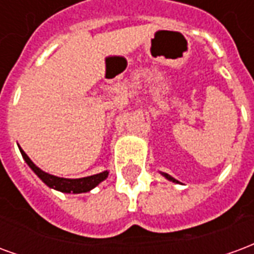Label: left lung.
<instances>
[{
	"mask_svg": "<svg viewBox=\"0 0 254 254\" xmlns=\"http://www.w3.org/2000/svg\"><path fill=\"white\" fill-rule=\"evenodd\" d=\"M163 176H165L166 178H167V180H170V181H173V182H178V181H177V180H174V178H173V177L167 176V174H163Z\"/></svg>",
	"mask_w": 254,
	"mask_h": 254,
	"instance_id": "left-lung-1",
	"label": "left lung"
}]
</instances>
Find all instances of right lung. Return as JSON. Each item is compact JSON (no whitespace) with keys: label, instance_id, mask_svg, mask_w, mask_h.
<instances>
[{"label":"right lung","instance_id":"right-lung-1","mask_svg":"<svg viewBox=\"0 0 254 254\" xmlns=\"http://www.w3.org/2000/svg\"><path fill=\"white\" fill-rule=\"evenodd\" d=\"M20 152H21L23 158L27 162V165L30 166L31 169L34 170V173L41 178L42 181L46 184L47 187L53 188V189H57L60 191H64V193H84V191H88L92 188L96 187L98 184H100L103 180H106L107 176H109V171H103V173H99V174H95V176L91 177H84V178H78V180L60 178V177L47 174L45 171H42L39 167H36L32 163V160L27 156V154L21 148H20Z\"/></svg>","mask_w":254,"mask_h":254}]
</instances>
